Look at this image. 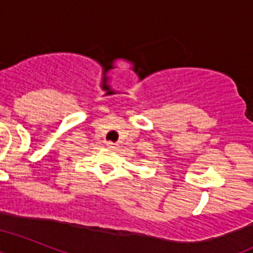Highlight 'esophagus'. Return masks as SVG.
I'll use <instances>...</instances> for the list:
<instances>
[{
    "mask_svg": "<svg viewBox=\"0 0 253 253\" xmlns=\"http://www.w3.org/2000/svg\"><path fill=\"white\" fill-rule=\"evenodd\" d=\"M107 146L110 149H114V148H117V144L113 143V141H107Z\"/></svg>",
    "mask_w": 253,
    "mask_h": 253,
    "instance_id": "esophagus-1",
    "label": "esophagus"
}]
</instances>
